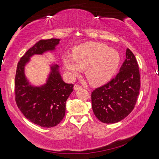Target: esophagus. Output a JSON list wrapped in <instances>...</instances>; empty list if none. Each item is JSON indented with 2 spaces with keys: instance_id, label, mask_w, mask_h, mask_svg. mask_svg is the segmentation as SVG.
<instances>
[{
  "instance_id": "obj_1",
  "label": "esophagus",
  "mask_w": 159,
  "mask_h": 159,
  "mask_svg": "<svg viewBox=\"0 0 159 159\" xmlns=\"http://www.w3.org/2000/svg\"><path fill=\"white\" fill-rule=\"evenodd\" d=\"M81 88H82V86L81 85H80L79 84H75V85H74V90H75L81 89Z\"/></svg>"
}]
</instances>
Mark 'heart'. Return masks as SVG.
<instances>
[{
    "mask_svg": "<svg viewBox=\"0 0 159 159\" xmlns=\"http://www.w3.org/2000/svg\"><path fill=\"white\" fill-rule=\"evenodd\" d=\"M63 64L71 77L85 69V76L94 85L111 79L117 71L120 56L116 50L100 43H87L75 48L73 55H64Z\"/></svg>",
    "mask_w": 159,
    "mask_h": 159,
    "instance_id": "1",
    "label": "heart"
}]
</instances>
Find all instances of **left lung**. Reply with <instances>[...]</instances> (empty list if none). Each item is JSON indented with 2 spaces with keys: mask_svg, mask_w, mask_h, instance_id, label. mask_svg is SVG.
I'll return each instance as SVG.
<instances>
[{
  "mask_svg": "<svg viewBox=\"0 0 159 159\" xmlns=\"http://www.w3.org/2000/svg\"><path fill=\"white\" fill-rule=\"evenodd\" d=\"M120 71L107 84L95 88L91 94L94 114L104 123H114L130 114L135 105L140 88L138 61L130 50Z\"/></svg>",
  "mask_w": 159,
  "mask_h": 159,
  "instance_id": "obj_1",
  "label": "left lung"
}]
</instances>
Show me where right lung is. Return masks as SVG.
<instances>
[{"label":"right lung","mask_w":159,"mask_h":159,"mask_svg":"<svg viewBox=\"0 0 159 159\" xmlns=\"http://www.w3.org/2000/svg\"><path fill=\"white\" fill-rule=\"evenodd\" d=\"M60 39L41 40L26 51L19 61L15 80V102L24 116L31 122L43 128L56 126L65 115L66 102L74 90V84L66 83L58 71L59 66H51L47 83L41 87L29 84L25 66L32 55L55 50Z\"/></svg>","instance_id":"right-lung-1"}]
</instances>
